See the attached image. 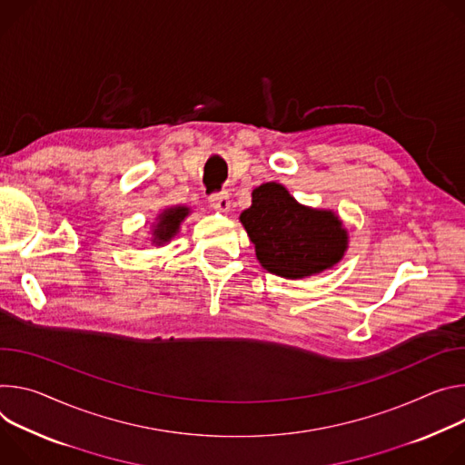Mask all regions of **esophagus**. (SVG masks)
<instances>
[{
    "instance_id": "34e87169",
    "label": "esophagus",
    "mask_w": 465,
    "mask_h": 465,
    "mask_svg": "<svg viewBox=\"0 0 465 465\" xmlns=\"http://www.w3.org/2000/svg\"><path fill=\"white\" fill-rule=\"evenodd\" d=\"M211 206L214 211L218 213H229L231 209V197L227 192H222V193H214L211 195Z\"/></svg>"
}]
</instances>
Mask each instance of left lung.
<instances>
[{
    "label": "left lung",
    "mask_w": 465,
    "mask_h": 465,
    "mask_svg": "<svg viewBox=\"0 0 465 465\" xmlns=\"http://www.w3.org/2000/svg\"><path fill=\"white\" fill-rule=\"evenodd\" d=\"M240 223L261 266L284 279H304L334 268L349 247V232L331 209L301 204L286 186L264 183L251 192Z\"/></svg>",
    "instance_id": "left-lung-1"
}]
</instances>
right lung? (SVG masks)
Here are the masks:
<instances>
[{"label": "right lung", "mask_w": 465, "mask_h": 465, "mask_svg": "<svg viewBox=\"0 0 465 465\" xmlns=\"http://www.w3.org/2000/svg\"><path fill=\"white\" fill-rule=\"evenodd\" d=\"M190 206L186 204H172L168 209L161 211L151 225V243L153 245H166L175 238L181 231L184 218L190 214Z\"/></svg>", "instance_id": "obj_1"}]
</instances>
